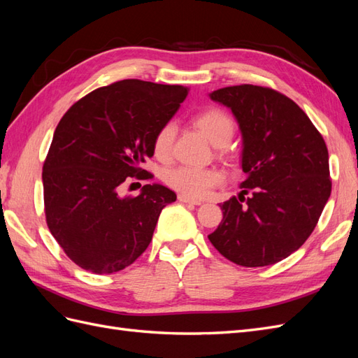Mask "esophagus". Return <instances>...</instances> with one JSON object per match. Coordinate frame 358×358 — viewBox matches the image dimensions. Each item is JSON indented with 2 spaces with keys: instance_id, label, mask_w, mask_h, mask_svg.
<instances>
[{
  "instance_id": "obj_1",
  "label": "esophagus",
  "mask_w": 358,
  "mask_h": 358,
  "mask_svg": "<svg viewBox=\"0 0 358 358\" xmlns=\"http://www.w3.org/2000/svg\"><path fill=\"white\" fill-rule=\"evenodd\" d=\"M178 200H179V201H182V203L196 204V206H199V204H201V203H203V201H201V200H199V199H192V197L185 196V194H179V196H178Z\"/></svg>"
}]
</instances>
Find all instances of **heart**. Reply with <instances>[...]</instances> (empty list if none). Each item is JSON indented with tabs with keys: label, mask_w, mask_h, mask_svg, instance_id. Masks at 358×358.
<instances>
[{
	"label": "heart",
	"mask_w": 358,
	"mask_h": 358,
	"mask_svg": "<svg viewBox=\"0 0 358 358\" xmlns=\"http://www.w3.org/2000/svg\"><path fill=\"white\" fill-rule=\"evenodd\" d=\"M192 124L199 131L216 146L222 148L230 143L234 136V121L229 113L216 107H210L194 116ZM175 127L173 124L162 125L154 137V154L159 159H167L173 149ZM167 185L192 199H201L224 182V173L218 169H197L179 166L166 171Z\"/></svg>",
	"instance_id": "1"
}]
</instances>
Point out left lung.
Masks as SVG:
<instances>
[{
  "label": "left lung",
  "instance_id": "left-lung-1",
  "mask_svg": "<svg viewBox=\"0 0 358 358\" xmlns=\"http://www.w3.org/2000/svg\"><path fill=\"white\" fill-rule=\"evenodd\" d=\"M210 99L239 122L246 179L239 199L221 204L222 221L208 237L236 264H275L306 242L330 197L326 142L308 115L272 88L227 86Z\"/></svg>",
  "mask_w": 358,
  "mask_h": 358
}]
</instances>
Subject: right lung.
Instances as JSON below:
<instances>
[{
    "label": "right lung",
    "instance_id": "obj_1",
    "mask_svg": "<svg viewBox=\"0 0 358 358\" xmlns=\"http://www.w3.org/2000/svg\"><path fill=\"white\" fill-rule=\"evenodd\" d=\"M187 86L125 79L85 95L61 117L43 164L46 222L64 252L96 275L133 264L152 241L161 210L176 194L145 185L121 197L154 155V137L188 95Z\"/></svg>",
    "mask_w": 358,
    "mask_h": 358
}]
</instances>
